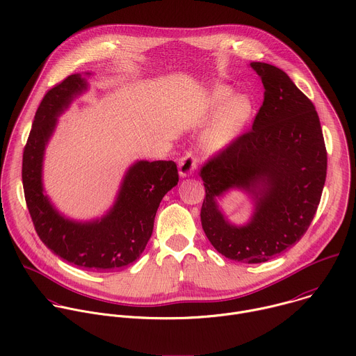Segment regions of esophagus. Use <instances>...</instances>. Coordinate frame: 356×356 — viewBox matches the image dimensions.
I'll list each match as a JSON object with an SVG mask.
<instances>
[{
	"instance_id": "obj_1",
	"label": "esophagus",
	"mask_w": 356,
	"mask_h": 356,
	"mask_svg": "<svg viewBox=\"0 0 356 356\" xmlns=\"http://www.w3.org/2000/svg\"><path fill=\"white\" fill-rule=\"evenodd\" d=\"M197 168V156L193 152H187L179 161V173L181 177H187L193 175Z\"/></svg>"
}]
</instances>
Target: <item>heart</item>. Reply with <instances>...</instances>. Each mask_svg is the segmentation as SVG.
Wrapping results in <instances>:
<instances>
[{"label":"heart","mask_w":356,"mask_h":356,"mask_svg":"<svg viewBox=\"0 0 356 356\" xmlns=\"http://www.w3.org/2000/svg\"><path fill=\"white\" fill-rule=\"evenodd\" d=\"M211 108H223L201 140L202 147L213 152L227 147L238 138L250 120L254 104L246 95L233 96L230 88L218 86L211 95Z\"/></svg>","instance_id":"heart-1"}]
</instances>
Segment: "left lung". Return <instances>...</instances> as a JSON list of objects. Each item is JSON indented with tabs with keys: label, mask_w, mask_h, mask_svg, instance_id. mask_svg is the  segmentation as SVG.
I'll list each match as a JSON object with an SVG mask.
<instances>
[{
	"label": "left lung",
	"mask_w": 356,
	"mask_h": 356,
	"mask_svg": "<svg viewBox=\"0 0 356 356\" xmlns=\"http://www.w3.org/2000/svg\"><path fill=\"white\" fill-rule=\"evenodd\" d=\"M264 85V100L252 130L213 155L200 170L205 187L201 225L226 259L257 264L302 239L317 211L327 151L312 100L278 67L252 63ZM230 188L255 201L252 219L229 224L216 197Z\"/></svg>",
	"instance_id": "1"
}]
</instances>
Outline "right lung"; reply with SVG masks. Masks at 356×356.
I'll use <instances>...</instances> for the list:
<instances>
[{"instance_id":"add662e5","label":"right lung","mask_w":356,"mask_h":356,"mask_svg":"<svg viewBox=\"0 0 356 356\" xmlns=\"http://www.w3.org/2000/svg\"><path fill=\"white\" fill-rule=\"evenodd\" d=\"M86 89V79L75 74L44 95L24 149L22 183L31 218L46 248L79 268L110 273L134 263L145 250L158 207L177 184L179 173L173 161H138L127 170L113 207L100 219L76 222L63 216L43 193V156L57 117Z\"/></svg>"}]
</instances>
